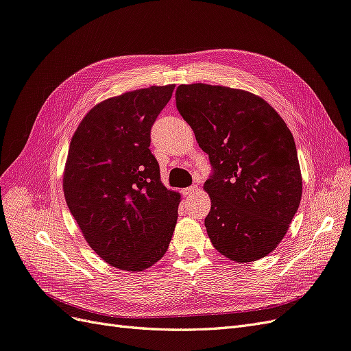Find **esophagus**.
Instances as JSON below:
<instances>
[{
	"mask_svg": "<svg viewBox=\"0 0 351 351\" xmlns=\"http://www.w3.org/2000/svg\"><path fill=\"white\" fill-rule=\"evenodd\" d=\"M197 190V184H193V186H190V187H187V189H184V195L186 196H189V195H193L195 192Z\"/></svg>",
	"mask_w": 351,
	"mask_h": 351,
	"instance_id": "34e87169",
	"label": "esophagus"
}]
</instances>
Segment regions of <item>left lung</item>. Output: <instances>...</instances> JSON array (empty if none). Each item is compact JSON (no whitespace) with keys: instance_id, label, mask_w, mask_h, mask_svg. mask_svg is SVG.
<instances>
[{"instance_id":"1","label":"left lung","mask_w":351,"mask_h":351,"mask_svg":"<svg viewBox=\"0 0 351 351\" xmlns=\"http://www.w3.org/2000/svg\"><path fill=\"white\" fill-rule=\"evenodd\" d=\"M176 104L212 165L204 184L212 244L234 262L265 258L284 239L302 199L289 127L267 101L241 89L180 84Z\"/></svg>"}]
</instances>
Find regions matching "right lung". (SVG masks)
<instances>
[{"label":"right lung","mask_w":351,"mask_h":351,"mask_svg":"<svg viewBox=\"0 0 351 351\" xmlns=\"http://www.w3.org/2000/svg\"><path fill=\"white\" fill-rule=\"evenodd\" d=\"M176 84L105 99L74 133L64 197L89 246L123 271H143L171 241L180 195L168 190L152 155L151 129Z\"/></svg>","instance_id":"1"}]
</instances>
